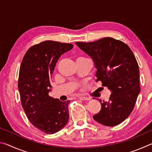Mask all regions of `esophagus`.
<instances>
[{"label": "esophagus", "instance_id": "1", "mask_svg": "<svg viewBox=\"0 0 152 152\" xmlns=\"http://www.w3.org/2000/svg\"><path fill=\"white\" fill-rule=\"evenodd\" d=\"M79 99L82 100V101H89L91 99L88 97H86V96H80Z\"/></svg>", "mask_w": 152, "mask_h": 152}]
</instances>
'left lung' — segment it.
Instances as JSON below:
<instances>
[{
  "label": "left lung",
  "mask_w": 152,
  "mask_h": 152,
  "mask_svg": "<svg viewBox=\"0 0 152 152\" xmlns=\"http://www.w3.org/2000/svg\"><path fill=\"white\" fill-rule=\"evenodd\" d=\"M76 44L93 60L96 81L111 92L109 101L99 100L101 109L93 119L109 127L120 124L132 112L140 92V70L134 54L127 44L112 37Z\"/></svg>",
  "instance_id": "left-lung-1"
}]
</instances>
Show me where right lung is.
<instances>
[{
	"mask_svg": "<svg viewBox=\"0 0 152 152\" xmlns=\"http://www.w3.org/2000/svg\"><path fill=\"white\" fill-rule=\"evenodd\" d=\"M73 48L71 43L45 41L31 47L23 58L18 88L28 119L38 129L53 134L69 119L68 104L49 96L50 78L60 56Z\"/></svg>",
	"mask_w": 152,
	"mask_h": 152,
	"instance_id": "obj_1",
	"label": "right lung"
}]
</instances>
